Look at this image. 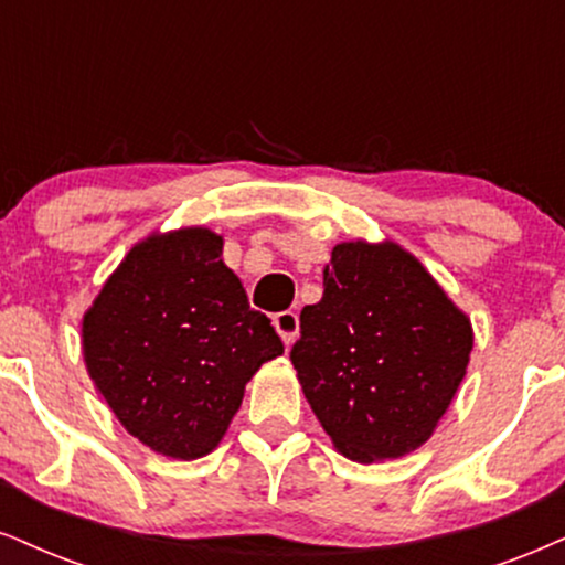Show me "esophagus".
Returning <instances> with one entry per match:
<instances>
[{
  "instance_id": "esophagus-1",
  "label": "esophagus",
  "mask_w": 565,
  "mask_h": 565,
  "mask_svg": "<svg viewBox=\"0 0 565 565\" xmlns=\"http://www.w3.org/2000/svg\"><path fill=\"white\" fill-rule=\"evenodd\" d=\"M271 324H275V330L280 332V338H282L285 345H294L296 343L298 327H301L296 311H280V315L271 317Z\"/></svg>"
}]
</instances>
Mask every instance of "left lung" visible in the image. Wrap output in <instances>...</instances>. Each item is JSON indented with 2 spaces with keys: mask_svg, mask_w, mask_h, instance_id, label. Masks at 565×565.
Segmentation results:
<instances>
[{
  "mask_svg": "<svg viewBox=\"0 0 565 565\" xmlns=\"http://www.w3.org/2000/svg\"><path fill=\"white\" fill-rule=\"evenodd\" d=\"M471 348L469 317L416 256L393 241H351L332 248L290 361L332 445L377 463L429 440Z\"/></svg>",
  "mask_w": 565,
  "mask_h": 565,
  "instance_id": "left-lung-1",
  "label": "left lung"
}]
</instances>
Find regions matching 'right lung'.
Segmentation results:
<instances>
[{
  "instance_id": "obj_1",
  "label": "right lung",
  "mask_w": 565,
  "mask_h": 565,
  "mask_svg": "<svg viewBox=\"0 0 565 565\" xmlns=\"http://www.w3.org/2000/svg\"><path fill=\"white\" fill-rule=\"evenodd\" d=\"M280 353L206 227L136 243L83 315L96 390L136 440L180 461L217 448L246 382Z\"/></svg>"
}]
</instances>
